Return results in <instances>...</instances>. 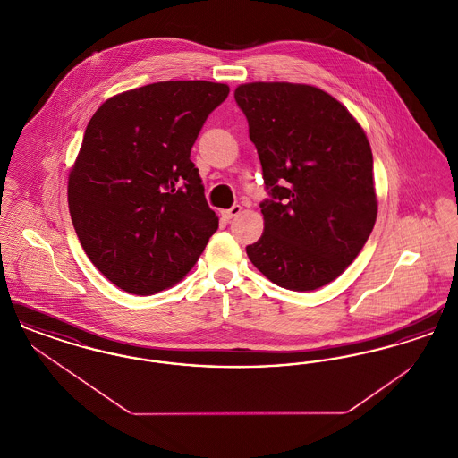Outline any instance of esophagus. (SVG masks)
<instances>
[{"label": "esophagus", "mask_w": 458, "mask_h": 458, "mask_svg": "<svg viewBox=\"0 0 458 458\" xmlns=\"http://www.w3.org/2000/svg\"><path fill=\"white\" fill-rule=\"evenodd\" d=\"M240 213H242V206H240V204H233L230 209L221 211V216L225 219H232L235 218V216H239Z\"/></svg>", "instance_id": "1"}]
</instances>
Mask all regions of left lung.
I'll list each match as a JSON object with an SVG mask.
<instances>
[{
    "label": "left lung",
    "mask_w": 458,
    "mask_h": 458,
    "mask_svg": "<svg viewBox=\"0 0 458 458\" xmlns=\"http://www.w3.org/2000/svg\"><path fill=\"white\" fill-rule=\"evenodd\" d=\"M269 199L247 256L273 284L310 292L359 256L377 215L372 153L360 125L325 90L252 82L235 90Z\"/></svg>",
    "instance_id": "left-lung-1"
}]
</instances>
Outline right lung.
Returning <instances> with one entry per match:
<instances>
[{
  "label": "right lung",
  "mask_w": 458,
  "mask_h": 458,
  "mask_svg": "<svg viewBox=\"0 0 458 458\" xmlns=\"http://www.w3.org/2000/svg\"><path fill=\"white\" fill-rule=\"evenodd\" d=\"M228 92L204 81L156 82L113 96L90 118L68 208L89 259L118 288H170L218 230L191 151Z\"/></svg>",
  "instance_id": "obj_1"
}]
</instances>
